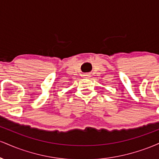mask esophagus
<instances>
[{"label":"esophagus","instance_id":"1","mask_svg":"<svg viewBox=\"0 0 159 159\" xmlns=\"http://www.w3.org/2000/svg\"><path fill=\"white\" fill-rule=\"evenodd\" d=\"M84 76H85V77H88L89 75L88 74H86V75H84Z\"/></svg>","mask_w":159,"mask_h":159}]
</instances>
